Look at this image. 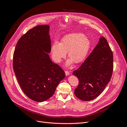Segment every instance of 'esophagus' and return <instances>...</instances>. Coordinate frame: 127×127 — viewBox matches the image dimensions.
Listing matches in <instances>:
<instances>
[{
  "label": "esophagus",
  "mask_w": 127,
  "mask_h": 127,
  "mask_svg": "<svg viewBox=\"0 0 127 127\" xmlns=\"http://www.w3.org/2000/svg\"><path fill=\"white\" fill-rule=\"evenodd\" d=\"M65 75L66 76H68V75H69L70 74L69 72L68 71H65Z\"/></svg>",
  "instance_id": "obj_1"
}]
</instances>
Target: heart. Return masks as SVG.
<instances>
[{
	"instance_id": "b5f03b06",
	"label": "heart",
	"mask_w": 127,
	"mask_h": 127,
	"mask_svg": "<svg viewBox=\"0 0 127 127\" xmlns=\"http://www.w3.org/2000/svg\"><path fill=\"white\" fill-rule=\"evenodd\" d=\"M91 47V42L87 37L81 33H71L66 35L61 43L55 41L51 47L52 58L56 62H60L67 52L70 58L66 65H71L73 61L79 63L84 60Z\"/></svg>"
}]
</instances>
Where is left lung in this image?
<instances>
[{"label":"left lung","mask_w":127,"mask_h":127,"mask_svg":"<svg viewBox=\"0 0 127 127\" xmlns=\"http://www.w3.org/2000/svg\"><path fill=\"white\" fill-rule=\"evenodd\" d=\"M113 71V52L106 39L101 36L93 52L73 72L79 80L74 90L75 96L83 101L95 98L110 82Z\"/></svg>","instance_id":"left-lung-1"}]
</instances>
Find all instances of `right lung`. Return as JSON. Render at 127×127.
<instances>
[{
    "label": "right lung",
    "instance_id": "add662e5",
    "mask_svg": "<svg viewBox=\"0 0 127 127\" xmlns=\"http://www.w3.org/2000/svg\"><path fill=\"white\" fill-rule=\"evenodd\" d=\"M50 26L30 29L17 42L13 56V68L24 94L32 100L43 102L55 93L65 74L49 56L51 52Z\"/></svg>",
    "mask_w": 127,
    "mask_h": 127
}]
</instances>
